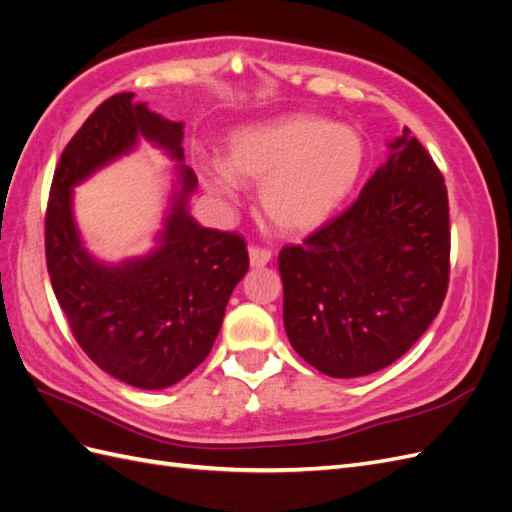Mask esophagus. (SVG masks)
<instances>
[{
  "label": "esophagus",
  "mask_w": 512,
  "mask_h": 512,
  "mask_svg": "<svg viewBox=\"0 0 512 512\" xmlns=\"http://www.w3.org/2000/svg\"><path fill=\"white\" fill-rule=\"evenodd\" d=\"M269 262H271V250H265V247H256V245L250 247V265L254 269L267 267Z\"/></svg>",
  "instance_id": "34e87169"
}]
</instances>
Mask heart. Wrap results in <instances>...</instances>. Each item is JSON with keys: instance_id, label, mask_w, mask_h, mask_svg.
<instances>
[{"instance_id": "heart-1", "label": "heart", "mask_w": 512, "mask_h": 512, "mask_svg": "<svg viewBox=\"0 0 512 512\" xmlns=\"http://www.w3.org/2000/svg\"><path fill=\"white\" fill-rule=\"evenodd\" d=\"M356 130L314 115H292L237 132L226 162L200 164L207 188L226 200L239 183L260 188V209L284 235H309L344 205L363 168Z\"/></svg>"}]
</instances>
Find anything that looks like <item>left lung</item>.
<instances>
[{"label":"left lung","instance_id":"1","mask_svg":"<svg viewBox=\"0 0 512 512\" xmlns=\"http://www.w3.org/2000/svg\"><path fill=\"white\" fill-rule=\"evenodd\" d=\"M448 256L444 177L404 128L356 203L280 252L292 348L331 378L391 365L438 316Z\"/></svg>","mask_w":512,"mask_h":512}]
</instances>
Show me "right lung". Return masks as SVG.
<instances>
[{
  "mask_svg": "<svg viewBox=\"0 0 512 512\" xmlns=\"http://www.w3.org/2000/svg\"><path fill=\"white\" fill-rule=\"evenodd\" d=\"M141 137L180 162L178 181L154 250L113 266L84 247L73 188ZM181 141V121L149 111L130 91L108 98L61 153L46 207V267L76 342L106 374L147 391L177 384L207 359L230 294L250 267L243 237L190 215L198 181L183 164Z\"/></svg>",
  "mask_w": 512,
  "mask_h": 512,
  "instance_id": "right-lung-1",
  "label": "right lung"
}]
</instances>
